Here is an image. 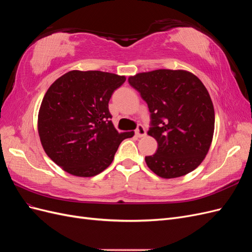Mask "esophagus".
Returning a JSON list of instances; mask_svg holds the SVG:
<instances>
[{
	"label": "esophagus",
	"instance_id": "esophagus-1",
	"mask_svg": "<svg viewBox=\"0 0 252 252\" xmlns=\"http://www.w3.org/2000/svg\"><path fill=\"white\" fill-rule=\"evenodd\" d=\"M135 135L138 136V138H142V136L146 135V130H145L144 126L142 125H138V128L135 129Z\"/></svg>",
	"mask_w": 252,
	"mask_h": 252
}]
</instances>
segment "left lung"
Listing matches in <instances>:
<instances>
[{"label": "left lung", "instance_id": "obj_1", "mask_svg": "<svg viewBox=\"0 0 252 252\" xmlns=\"http://www.w3.org/2000/svg\"><path fill=\"white\" fill-rule=\"evenodd\" d=\"M150 111L148 134L158 142L145 158L151 171L163 179L193 171L208 154L215 131V109L201 80L186 70L158 69L128 78Z\"/></svg>", "mask_w": 252, "mask_h": 252}]
</instances>
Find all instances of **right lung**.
Instances as JSON below:
<instances>
[{
  "label": "right lung",
  "instance_id": "obj_1",
  "mask_svg": "<svg viewBox=\"0 0 252 252\" xmlns=\"http://www.w3.org/2000/svg\"><path fill=\"white\" fill-rule=\"evenodd\" d=\"M124 75L71 70L53 82L37 116V131L46 155L64 171L89 178L112 163L121 142L132 132H118L108 103Z\"/></svg>",
  "mask_w": 252,
  "mask_h": 252
}]
</instances>
